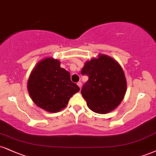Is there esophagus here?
I'll return each mask as SVG.
<instances>
[{
	"label": "esophagus",
	"mask_w": 156,
	"mask_h": 156,
	"mask_svg": "<svg viewBox=\"0 0 156 156\" xmlns=\"http://www.w3.org/2000/svg\"><path fill=\"white\" fill-rule=\"evenodd\" d=\"M77 85L79 86L80 89H81V87H82V83H81V82H78V83H77Z\"/></svg>",
	"instance_id": "1"
}]
</instances>
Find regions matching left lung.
<instances>
[{
  "mask_svg": "<svg viewBox=\"0 0 156 156\" xmlns=\"http://www.w3.org/2000/svg\"><path fill=\"white\" fill-rule=\"evenodd\" d=\"M81 74L89 77L81 94L92 111L105 114L119 105L126 91V80L118 62L99 54L98 58L86 62Z\"/></svg>",
  "mask_w": 156,
  "mask_h": 156,
  "instance_id": "left-lung-1",
  "label": "left lung"
}]
</instances>
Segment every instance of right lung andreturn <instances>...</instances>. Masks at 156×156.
Masks as SVG:
<instances>
[{"mask_svg":"<svg viewBox=\"0 0 156 156\" xmlns=\"http://www.w3.org/2000/svg\"><path fill=\"white\" fill-rule=\"evenodd\" d=\"M27 90L37 106L49 112H57L67 106L80 88L71 81L70 73L60 67L59 60L48 57L39 62L31 72Z\"/></svg>","mask_w":156,"mask_h":156,"instance_id":"add662e5","label":"right lung"}]
</instances>
